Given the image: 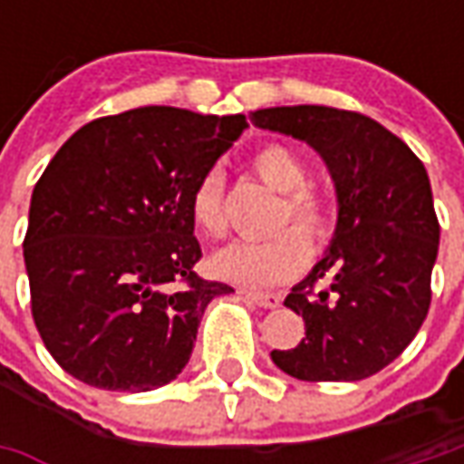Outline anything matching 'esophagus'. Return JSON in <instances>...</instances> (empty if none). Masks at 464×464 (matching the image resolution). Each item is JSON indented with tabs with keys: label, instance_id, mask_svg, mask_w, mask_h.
Wrapping results in <instances>:
<instances>
[{
	"label": "esophagus",
	"instance_id": "obj_1",
	"mask_svg": "<svg viewBox=\"0 0 464 464\" xmlns=\"http://www.w3.org/2000/svg\"><path fill=\"white\" fill-rule=\"evenodd\" d=\"M242 295L247 296L250 302H256L260 307H266V310H276L278 304H281V296L271 295V292H256V289H242Z\"/></svg>",
	"mask_w": 464,
	"mask_h": 464
}]
</instances>
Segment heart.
<instances>
[{"instance_id": "b5f03b06", "label": "heart", "mask_w": 464, "mask_h": 464, "mask_svg": "<svg viewBox=\"0 0 464 464\" xmlns=\"http://www.w3.org/2000/svg\"><path fill=\"white\" fill-rule=\"evenodd\" d=\"M250 169L268 188L281 193L276 227L292 222L268 240H235L219 247L208 268L217 278L245 286H271L296 276L310 260V243L323 240L333 227V204L325 193L307 183V165L299 154L278 141H268L250 154ZM190 219L206 237H222L224 175L219 168L206 169L190 190Z\"/></svg>"}]
</instances>
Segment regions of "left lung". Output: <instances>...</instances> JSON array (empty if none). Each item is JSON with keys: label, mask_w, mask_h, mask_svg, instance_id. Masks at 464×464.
Masks as SVG:
<instances>
[{"label": "left lung", "mask_w": 464, "mask_h": 464, "mask_svg": "<svg viewBox=\"0 0 464 464\" xmlns=\"http://www.w3.org/2000/svg\"><path fill=\"white\" fill-rule=\"evenodd\" d=\"M250 121L307 141L338 198L328 253L284 299L302 314L304 338L271 359L304 382L372 377L416 338L431 304L439 222L426 168L402 139L353 111L284 105Z\"/></svg>", "instance_id": "8db88e82"}]
</instances>
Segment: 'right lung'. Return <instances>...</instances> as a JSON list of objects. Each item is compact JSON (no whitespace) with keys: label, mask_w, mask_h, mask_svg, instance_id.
Returning a JSON list of instances; mask_svg holds the SVG:
<instances>
[{"label":"right lung","mask_w":464,"mask_h":464,"mask_svg":"<svg viewBox=\"0 0 464 464\" xmlns=\"http://www.w3.org/2000/svg\"><path fill=\"white\" fill-rule=\"evenodd\" d=\"M245 129L150 105L90 121L53 154L23 256L35 328L74 380L147 392L183 372L208 302L232 292L193 271L190 190Z\"/></svg>","instance_id":"right-lung-1"}]
</instances>
